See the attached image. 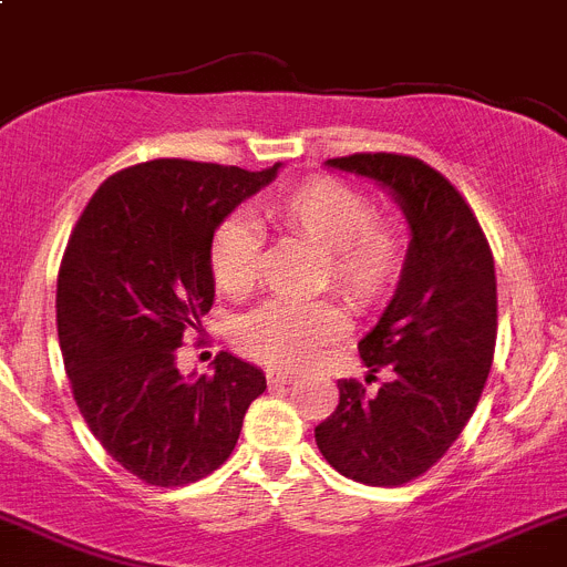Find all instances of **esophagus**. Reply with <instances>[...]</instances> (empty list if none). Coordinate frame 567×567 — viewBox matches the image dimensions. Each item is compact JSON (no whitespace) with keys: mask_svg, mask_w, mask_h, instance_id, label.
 Returning <instances> with one entry per match:
<instances>
[{"mask_svg":"<svg viewBox=\"0 0 567 567\" xmlns=\"http://www.w3.org/2000/svg\"><path fill=\"white\" fill-rule=\"evenodd\" d=\"M265 379H268V384L271 386H279V384H293L299 375H296V372H285V370H268L265 372Z\"/></svg>","mask_w":567,"mask_h":567,"instance_id":"obj_1","label":"esophagus"}]
</instances>
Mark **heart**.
<instances>
[{
	"label": "heart",
	"mask_w": 567,
	"mask_h": 567,
	"mask_svg": "<svg viewBox=\"0 0 567 567\" xmlns=\"http://www.w3.org/2000/svg\"><path fill=\"white\" fill-rule=\"evenodd\" d=\"M268 217L282 231L321 248L319 290L333 288L359 313L381 308L398 288L410 259L404 217L375 212L361 188L336 177H310L268 203ZM262 243L248 217L231 214L214 228L208 271L217 290L231 299L257 285ZM344 308L333 299L265 302L237 321V344L251 359L282 370L313 364L347 336Z\"/></svg>",
	"instance_id": "1"
}]
</instances>
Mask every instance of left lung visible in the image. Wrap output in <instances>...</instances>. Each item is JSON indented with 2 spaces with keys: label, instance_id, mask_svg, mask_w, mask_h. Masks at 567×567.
I'll return each instance as SVG.
<instances>
[{
  "label": "left lung",
  "instance_id": "8db88e82",
  "mask_svg": "<svg viewBox=\"0 0 567 567\" xmlns=\"http://www.w3.org/2000/svg\"><path fill=\"white\" fill-rule=\"evenodd\" d=\"M328 166L372 177L412 228L410 259L379 324L359 341L378 381H339V406L316 426L324 461L367 486H404L430 472L481 401L497 341L494 257L466 197L430 163L355 152Z\"/></svg>",
  "mask_w": 567,
  "mask_h": 567
}]
</instances>
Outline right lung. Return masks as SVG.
I'll return each instance as SVG.
<instances>
[{
	"mask_svg": "<svg viewBox=\"0 0 567 567\" xmlns=\"http://www.w3.org/2000/svg\"><path fill=\"white\" fill-rule=\"evenodd\" d=\"M277 169L137 163L101 183L70 234L55 290L64 370L101 446L150 486H186L220 468L265 392L262 372L231 353L186 381L177 347L214 305V228Z\"/></svg>",
	"mask_w": 567,
	"mask_h": 567,
	"instance_id": "obj_1",
	"label": "right lung"
}]
</instances>
